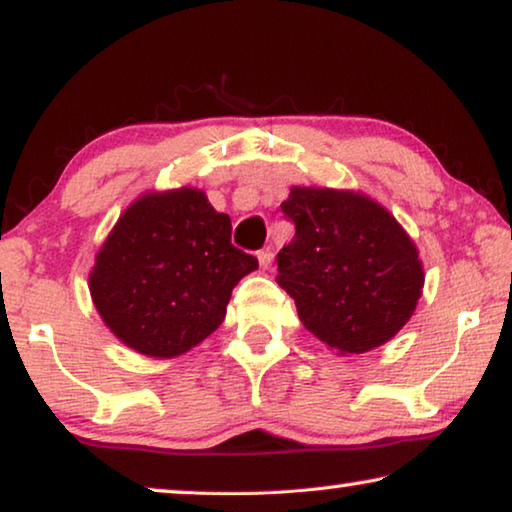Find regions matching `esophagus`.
I'll use <instances>...</instances> for the list:
<instances>
[{"instance_id":"1","label":"esophagus","mask_w":512,"mask_h":512,"mask_svg":"<svg viewBox=\"0 0 512 512\" xmlns=\"http://www.w3.org/2000/svg\"><path fill=\"white\" fill-rule=\"evenodd\" d=\"M257 259H259V266H262L264 271H266V268L273 264V253H271V250H268V248H266V250H259Z\"/></svg>"}]
</instances>
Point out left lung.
I'll list each match as a JSON object with an SVG mask.
<instances>
[{"label":"left lung","mask_w":512,"mask_h":512,"mask_svg":"<svg viewBox=\"0 0 512 512\" xmlns=\"http://www.w3.org/2000/svg\"><path fill=\"white\" fill-rule=\"evenodd\" d=\"M296 237L277 253V284L316 339L343 357L391 341L422 296L424 271L395 216L361 192L291 187Z\"/></svg>","instance_id":"8db88e82"}]
</instances>
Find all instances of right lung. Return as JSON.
<instances>
[{
	"instance_id": "right-lung-1",
	"label": "right lung",
	"mask_w": 512,
	"mask_h": 512,
	"mask_svg": "<svg viewBox=\"0 0 512 512\" xmlns=\"http://www.w3.org/2000/svg\"><path fill=\"white\" fill-rule=\"evenodd\" d=\"M228 214L196 187L146 192L126 207L90 271L106 327L144 357L173 359L223 323L257 257L232 246Z\"/></svg>"
}]
</instances>
